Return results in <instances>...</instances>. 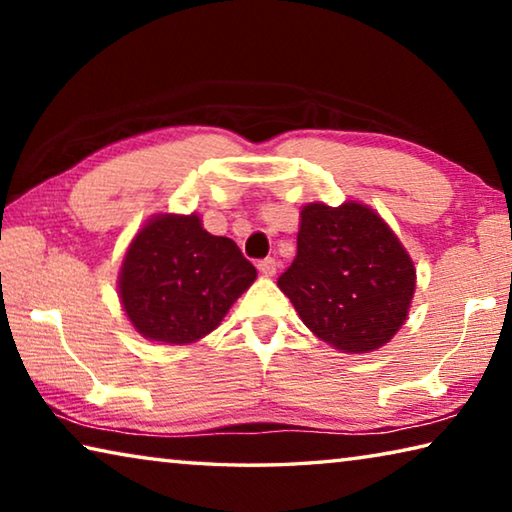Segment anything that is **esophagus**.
<instances>
[{
	"mask_svg": "<svg viewBox=\"0 0 512 512\" xmlns=\"http://www.w3.org/2000/svg\"><path fill=\"white\" fill-rule=\"evenodd\" d=\"M257 268H259V273H262V275L273 277L277 273V262H275L273 257H266V259H262V262L257 264Z\"/></svg>",
	"mask_w": 512,
	"mask_h": 512,
	"instance_id": "esophagus-1",
	"label": "esophagus"
}]
</instances>
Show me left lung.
Masks as SVG:
<instances>
[{
	"mask_svg": "<svg viewBox=\"0 0 512 512\" xmlns=\"http://www.w3.org/2000/svg\"><path fill=\"white\" fill-rule=\"evenodd\" d=\"M277 287L320 341L361 354L381 348L404 325L415 268L370 207L311 203L302 210L296 259Z\"/></svg>",
	"mask_w": 512,
	"mask_h": 512,
	"instance_id": "obj_1",
	"label": "left lung"
}]
</instances>
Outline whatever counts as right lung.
<instances>
[{
  "mask_svg": "<svg viewBox=\"0 0 512 512\" xmlns=\"http://www.w3.org/2000/svg\"><path fill=\"white\" fill-rule=\"evenodd\" d=\"M255 277L235 241L210 235L196 214H164L146 223L128 248L119 296L146 339L185 345L219 327Z\"/></svg>",
  "mask_w": 512,
  "mask_h": 512,
  "instance_id": "add662e5",
  "label": "right lung"
}]
</instances>
